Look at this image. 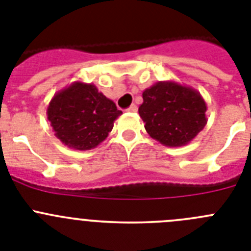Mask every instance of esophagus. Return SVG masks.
I'll use <instances>...</instances> for the list:
<instances>
[{
  "mask_svg": "<svg viewBox=\"0 0 251 251\" xmlns=\"http://www.w3.org/2000/svg\"><path fill=\"white\" fill-rule=\"evenodd\" d=\"M137 109H138V108H137V105H136V104H132V105H130L129 108H128V109H127V112H130V113H136V112H137Z\"/></svg>",
  "mask_w": 251,
  "mask_h": 251,
  "instance_id": "obj_1",
  "label": "esophagus"
}]
</instances>
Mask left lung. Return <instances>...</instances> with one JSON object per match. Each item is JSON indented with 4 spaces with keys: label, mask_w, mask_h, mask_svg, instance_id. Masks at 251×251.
I'll list each match as a JSON object with an SVG mask.
<instances>
[{
    "label": "left lung",
    "mask_w": 251,
    "mask_h": 251,
    "mask_svg": "<svg viewBox=\"0 0 251 251\" xmlns=\"http://www.w3.org/2000/svg\"><path fill=\"white\" fill-rule=\"evenodd\" d=\"M138 113L147 133L167 147L186 146L205 128L207 105L191 86L158 81L142 94Z\"/></svg>",
    "instance_id": "obj_1"
}]
</instances>
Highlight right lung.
Here are the masks:
<instances>
[{
  "label": "right lung",
  "instance_id": "add662e5",
  "mask_svg": "<svg viewBox=\"0 0 251 251\" xmlns=\"http://www.w3.org/2000/svg\"><path fill=\"white\" fill-rule=\"evenodd\" d=\"M46 114L61 143L73 150L88 151L108 137L122 110L94 84L74 81L55 93Z\"/></svg>",
  "mask_w": 251,
  "mask_h": 251
}]
</instances>
